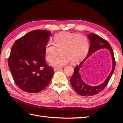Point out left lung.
<instances>
[{"mask_svg": "<svg viewBox=\"0 0 123 123\" xmlns=\"http://www.w3.org/2000/svg\"><path fill=\"white\" fill-rule=\"evenodd\" d=\"M50 36L51 32L48 30H34L12 45L8 64L14 82L23 91L38 93L50 82L54 72L45 61Z\"/></svg>", "mask_w": 123, "mask_h": 123, "instance_id": "8db88e82", "label": "left lung"}]
</instances>
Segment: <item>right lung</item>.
<instances>
[{
    "label": "right lung",
    "mask_w": 123,
    "mask_h": 123,
    "mask_svg": "<svg viewBox=\"0 0 123 123\" xmlns=\"http://www.w3.org/2000/svg\"><path fill=\"white\" fill-rule=\"evenodd\" d=\"M87 37L90 41V46H89L88 54L86 58L83 60L81 63L77 66L74 68V72L73 75L70 78V83L72 87H73L74 90L79 95L82 96H89V95H94L99 93L105 88L108 82H109L110 79L114 72V70L115 69L116 62L114 60V54L113 50H112L111 45L105 39L102 37H100L98 35L95 34H89L87 35ZM105 48L109 50L111 53L112 60V69L111 73L106 79L105 82L100 85L96 86H92L90 85H87L80 78V74L79 73V69L81 66L82 63L89 55H90L93 53L95 51L98 50L100 49Z\"/></svg>",
    "instance_id": "obj_1"
}]
</instances>
